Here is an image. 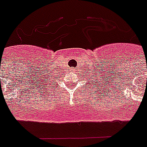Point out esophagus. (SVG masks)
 I'll list each match as a JSON object with an SVG mask.
<instances>
[{
  "label": "esophagus",
  "instance_id": "obj_1",
  "mask_svg": "<svg viewBox=\"0 0 147 147\" xmlns=\"http://www.w3.org/2000/svg\"><path fill=\"white\" fill-rule=\"evenodd\" d=\"M76 69H75V68H71V69H70V70H71L72 71H76Z\"/></svg>",
  "mask_w": 147,
  "mask_h": 147
}]
</instances>
